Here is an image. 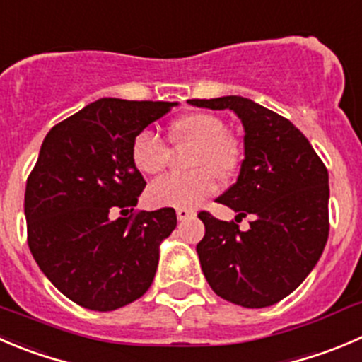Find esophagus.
<instances>
[{"instance_id":"1","label":"esophagus","mask_w":362,"mask_h":362,"mask_svg":"<svg viewBox=\"0 0 362 362\" xmlns=\"http://www.w3.org/2000/svg\"><path fill=\"white\" fill-rule=\"evenodd\" d=\"M175 215H177V220H188V218H194L195 211L194 209H188V208H177Z\"/></svg>"}]
</instances>
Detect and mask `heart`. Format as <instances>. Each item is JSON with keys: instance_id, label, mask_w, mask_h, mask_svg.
I'll return each instance as SVG.
<instances>
[{"instance_id": "heart-1", "label": "heart", "mask_w": 362, "mask_h": 362, "mask_svg": "<svg viewBox=\"0 0 362 362\" xmlns=\"http://www.w3.org/2000/svg\"><path fill=\"white\" fill-rule=\"evenodd\" d=\"M168 139L175 147H190L187 174H172L151 185L147 202L153 208H194L215 194L220 179L235 175L242 151L238 140L227 133L220 117L208 112H192L177 117L168 126ZM129 156L139 172L158 175L168 161V147L160 136L140 132L133 136Z\"/></svg>"}]
</instances>
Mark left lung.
<instances>
[{
    "label": "left lung",
    "instance_id": "8db88e82",
    "mask_svg": "<svg viewBox=\"0 0 362 362\" xmlns=\"http://www.w3.org/2000/svg\"><path fill=\"white\" fill-rule=\"evenodd\" d=\"M211 110H233L245 127V160L220 204L236 221L250 214L243 233L235 220L199 213L206 235L199 261L211 290L242 308H268L297 290L329 238V172L298 127L240 95L190 99Z\"/></svg>",
    "mask_w": 362,
    "mask_h": 362
}]
</instances>
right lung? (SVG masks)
<instances>
[{
	"instance_id": "obj_1",
	"label": "right lung",
	"mask_w": 362,
	"mask_h": 362,
	"mask_svg": "<svg viewBox=\"0 0 362 362\" xmlns=\"http://www.w3.org/2000/svg\"><path fill=\"white\" fill-rule=\"evenodd\" d=\"M174 105L99 99L44 139L24 192L28 247L44 275L81 308L113 311L153 284L158 247L177 216L174 208L135 209L146 181L129 146ZM115 211L123 216L113 219Z\"/></svg>"
}]
</instances>
